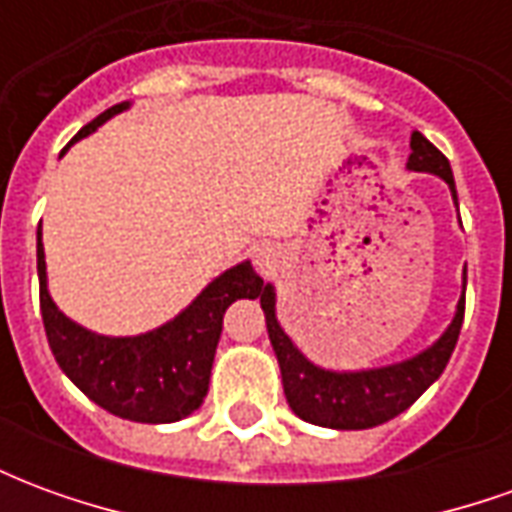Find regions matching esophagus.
I'll return each mask as SVG.
<instances>
[{
    "mask_svg": "<svg viewBox=\"0 0 512 512\" xmlns=\"http://www.w3.org/2000/svg\"><path fill=\"white\" fill-rule=\"evenodd\" d=\"M255 266L260 274H274L279 268V249L271 244H263L255 249Z\"/></svg>",
    "mask_w": 512,
    "mask_h": 512,
    "instance_id": "esophagus-1",
    "label": "esophagus"
}]
</instances>
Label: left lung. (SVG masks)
Wrapping results in <instances>:
<instances>
[{
  "label": "left lung",
  "mask_w": 512,
  "mask_h": 512,
  "mask_svg": "<svg viewBox=\"0 0 512 512\" xmlns=\"http://www.w3.org/2000/svg\"><path fill=\"white\" fill-rule=\"evenodd\" d=\"M406 167L414 172L439 175L450 186L452 202L458 205L450 161L419 131L411 134V156H408ZM257 296H260V307L266 312L268 340L274 345L279 370H282L285 397H288L293 414L304 422L321 425V428L365 430L389 422L400 411H406L444 373V367L455 351V343H458V334H461L463 310H466V268H463V293L458 299L455 318L436 343L406 362L373 367V370H356V373H334V370L312 365L285 334V329L279 326L274 285H263Z\"/></svg>",
  "instance_id": "left-lung-1"
}]
</instances>
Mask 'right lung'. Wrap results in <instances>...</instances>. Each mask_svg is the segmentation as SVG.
<instances>
[{
    "instance_id": "right-lung-1",
    "label": "right lung",
    "mask_w": 512,
    "mask_h": 512,
    "mask_svg": "<svg viewBox=\"0 0 512 512\" xmlns=\"http://www.w3.org/2000/svg\"><path fill=\"white\" fill-rule=\"evenodd\" d=\"M128 106L131 104L123 101L106 109L104 115L95 117L73 136V142L93 134L109 117L126 112ZM38 279L43 326L62 373L109 414L150 425L178 422L202 406L208 395L216 345L222 337L224 312L233 301L257 299L263 290V279L257 277L252 263L244 260L219 274L186 310L164 326L136 337H106L73 323L51 301L40 230Z\"/></svg>"
}]
</instances>
